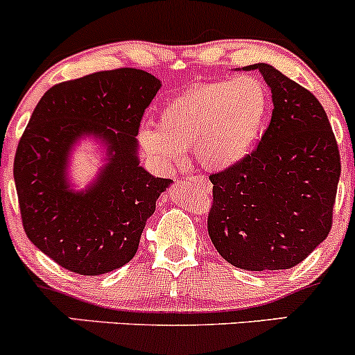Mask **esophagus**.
<instances>
[{"label": "esophagus", "instance_id": "34e87169", "mask_svg": "<svg viewBox=\"0 0 355 355\" xmlns=\"http://www.w3.org/2000/svg\"><path fill=\"white\" fill-rule=\"evenodd\" d=\"M189 179H191L193 182H196V184L202 186L203 191H210V189H211V184H210V181H208V179H207V176H202V174H196V176H191Z\"/></svg>", "mask_w": 355, "mask_h": 355}]
</instances>
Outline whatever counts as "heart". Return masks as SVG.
<instances>
[{
    "instance_id": "b5f03b06",
    "label": "heart",
    "mask_w": 355,
    "mask_h": 355,
    "mask_svg": "<svg viewBox=\"0 0 355 355\" xmlns=\"http://www.w3.org/2000/svg\"><path fill=\"white\" fill-rule=\"evenodd\" d=\"M268 107V90L254 76L196 83L164 105L159 128H141L138 137L166 166L182 164L193 148L203 167L224 171L253 150Z\"/></svg>"
}]
</instances>
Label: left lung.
<instances>
[{"label": "left lung", "mask_w": 355, "mask_h": 355, "mask_svg": "<svg viewBox=\"0 0 355 355\" xmlns=\"http://www.w3.org/2000/svg\"><path fill=\"white\" fill-rule=\"evenodd\" d=\"M244 69H259L272 89V119L253 152L210 176L208 236L237 268H292L330 232L340 152L308 89L266 63Z\"/></svg>", "instance_id": "1"}]
</instances>
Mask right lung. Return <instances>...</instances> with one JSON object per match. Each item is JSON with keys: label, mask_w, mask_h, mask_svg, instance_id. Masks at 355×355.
I'll use <instances>...</instances> for the list:
<instances>
[{"label": "right lung", "mask_w": 355, "mask_h": 355, "mask_svg": "<svg viewBox=\"0 0 355 355\" xmlns=\"http://www.w3.org/2000/svg\"><path fill=\"white\" fill-rule=\"evenodd\" d=\"M160 80L118 68L58 83L35 105L13 162L28 239L63 268L102 275L137 254L141 232L171 179L140 166L137 135ZM85 134L108 145V164L85 192L66 182L71 147Z\"/></svg>", "instance_id": "add662e5"}]
</instances>
